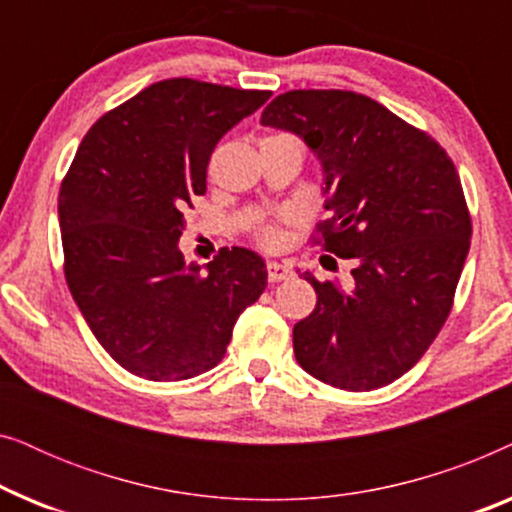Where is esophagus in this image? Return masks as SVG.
Segmentation results:
<instances>
[{"mask_svg":"<svg viewBox=\"0 0 512 512\" xmlns=\"http://www.w3.org/2000/svg\"><path fill=\"white\" fill-rule=\"evenodd\" d=\"M289 277H291V268H289V265L277 263V261H270V263H268V279H270L272 284L284 282V279H289Z\"/></svg>","mask_w":512,"mask_h":512,"instance_id":"1","label":"esophagus"}]
</instances>
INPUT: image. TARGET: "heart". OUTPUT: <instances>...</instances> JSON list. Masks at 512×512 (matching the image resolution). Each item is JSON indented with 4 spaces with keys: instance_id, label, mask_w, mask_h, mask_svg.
<instances>
[{
    "instance_id": "b5f03b06",
    "label": "heart",
    "mask_w": 512,
    "mask_h": 512,
    "mask_svg": "<svg viewBox=\"0 0 512 512\" xmlns=\"http://www.w3.org/2000/svg\"><path fill=\"white\" fill-rule=\"evenodd\" d=\"M258 240H261L263 244H268V247H272L279 240V230L277 226H265L258 230Z\"/></svg>"
}]
</instances>
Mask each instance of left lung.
I'll list each match as a JSON object with an SVG mask.
<instances>
[{
	"instance_id": "1",
	"label": "left lung",
	"mask_w": 512,
	"mask_h": 512,
	"mask_svg": "<svg viewBox=\"0 0 512 512\" xmlns=\"http://www.w3.org/2000/svg\"><path fill=\"white\" fill-rule=\"evenodd\" d=\"M261 123L298 135L319 158L328 219L314 242L352 261L347 286L303 272L317 307L293 326L296 361L338 389L391 384L452 310L471 247L457 167L436 139L352 90H289Z\"/></svg>"
}]
</instances>
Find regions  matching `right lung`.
<instances>
[{
	"label": "right lung",
	"mask_w": 512,
	"mask_h": 512,
	"mask_svg": "<svg viewBox=\"0 0 512 512\" xmlns=\"http://www.w3.org/2000/svg\"><path fill=\"white\" fill-rule=\"evenodd\" d=\"M268 97L158 81L104 114L76 151L58 198L65 279L97 342L132 375L179 382L207 373L268 286L256 251L223 247L200 270L179 249L214 146Z\"/></svg>",
	"instance_id": "1"
}]
</instances>
